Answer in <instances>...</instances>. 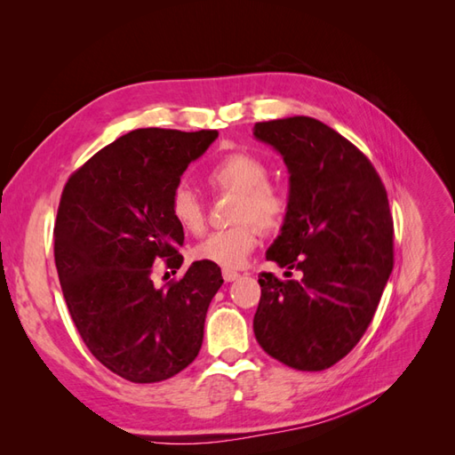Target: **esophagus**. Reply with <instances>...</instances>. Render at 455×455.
Wrapping results in <instances>:
<instances>
[{"mask_svg": "<svg viewBox=\"0 0 455 455\" xmlns=\"http://www.w3.org/2000/svg\"><path fill=\"white\" fill-rule=\"evenodd\" d=\"M222 277H224V281H226V283H231V281H235V279L239 277V273H237V271H229V269H224Z\"/></svg>", "mask_w": 455, "mask_h": 455, "instance_id": "34e87169", "label": "esophagus"}]
</instances>
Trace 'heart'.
I'll return each mask as SVG.
<instances>
[{"label":"heart","mask_w":455,"mask_h":455,"mask_svg":"<svg viewBox=\"0 0 455 455\" xmlns=\"http://www.w3.org/2000/svg\"><path fill=\"white\" fill-rule=\"evenodd\" d=\"M267 178V164L246 151H235L214 164L206 174V182L216 191L237 196L233 220L241 224L206 235L194 249L196 259L229 271L237 269L256 246L255 223L264 231L283 226L288 197L281 186ZM169 209L174 222L186 233L196 235L204 229V206L191 188L178 186L171 196Z\"/></svg>","instance_id":"1"}]
</instances>
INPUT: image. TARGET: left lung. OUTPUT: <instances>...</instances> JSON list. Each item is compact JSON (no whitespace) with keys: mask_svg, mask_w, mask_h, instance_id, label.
Masks as SVG:
<instances>
[{"mask_svg":"<svg viewBox=\"0 0 455 455\" xmlns=\"http://www.w3.org/2000/svg\"><path fill=\"white\" fill-rule=\"evenodd\" d=\"M279 151L288 212L266 258L301 273L259 275L254 336L273 359L319 371L346 356L371 323L393 271V218L376 169L339 132L306 116L256 123Z\"/></svg>","mask_w":455,"mask_h":455,"instance_id":"left-lung-1","label":"left lung"}]
</instances>
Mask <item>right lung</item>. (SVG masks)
I'll return each mask as SVG.
<instances>
[{
  "label": "right lung",
  "instance_id": "add662e5",
  "mask_svg": "<svg viewBox=\"0 0 455 455\" xmlns=\"http://www.w3.org/2000/svg\"><path fill=\"white\" fill-rule=\"evenodd\" d=\"M216 131L136 129L94 154L66 182L54 261L66 306L89 351L132 383L169 379L196 361L222 271L194 261L180 281L154 284V264L180 269L184 229L171 196Z\"/></svg>",
  "mask_w": 455,
  "mask_h": 455
}]
</instances>
